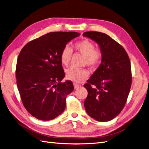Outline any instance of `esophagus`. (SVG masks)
<instances>
[{
	"instance_id": "esophagus-1",
	"label": "esophagus",
	"mask_w": 149,
	"mask_h": 149,
	"mask_svg": "<svg viewBox=\"0 0 149 149\" xmlns=\"http://www.w3.org/2000/svg\"><path fill=\"white\" fill-rule=\"evenodd\" d=\"M73 85H74V89H78L79 87H81V86H80L79 84H76V83H74V84H73Z\"/></svg>"
}]
</instances>
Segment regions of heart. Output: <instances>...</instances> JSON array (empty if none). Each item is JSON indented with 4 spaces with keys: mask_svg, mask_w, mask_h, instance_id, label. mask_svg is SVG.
<instances>
[{
    "mask_svg": "<svg viewBox=\"0 0 149 149\" xmlns=\"http://www.w3.org/2000/svg\"><path fill=\"white\" fill-rule=\"evenodd\" d=\"M75 50L79 52L85 56L86 63L88 66L94 67L100 63L102 58L100 50L95 49L94 44L88 39H84L76 43L74 46ZM73 54L72 48L69 46H65L61 52V61L65 66L68 65ZM89 72L85 69H78L71 67L66 71L67 79L75 83H81L86 78Z\"/></svg>",
    "mask_w": 149,
    "mask_h": 149,
    "instance_id": "1",
    "label": "heart"
}]
</instances>
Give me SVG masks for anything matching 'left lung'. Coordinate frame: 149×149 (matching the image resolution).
<instances>
[{
    "instance_id": "obj_1",
    "label": "left lung",
    "mask_w": 149,
    "mask_h": 149,
    "mask_svg": "<svg viewBox=\"0 0 149 149\" xmlns=\"http://www.w3.org/2000/svg\"><path fill=\"white\" fill-rule=\"evenodd\" d=\"M96 42L102 53L101 63L84 87L88 96V114L100 122L113 119L124 108L132 83L131 66L124 48L109 35L97 31L83 33Z\"/></svg>"
}]
</instances>
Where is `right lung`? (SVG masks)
Listing matches in <instances>:
<instances>
[{"mask_svg": "<svg viewBox=\"0 0 149 149\" xmlns=\"http://www.w3.org/2000/svg\"><path fill=\"white\" fill-rule=\"evenodd\" d=\"M79 33L50 32L26 44L17 58L16 79L22 102L29 113L42 120L56 118L64 111L66 98L73 91L64 73L61 52Z\"/></svg>", "mask_w": 149, "mask_h": 149, "instance_id": "add662e5", "label": "right lung"}]
</instances>
